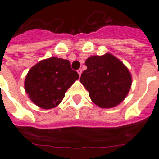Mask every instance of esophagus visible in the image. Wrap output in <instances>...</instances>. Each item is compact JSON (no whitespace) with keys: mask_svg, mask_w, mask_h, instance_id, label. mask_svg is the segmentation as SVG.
I'll use <instances>...</instances> for the list:
<instances>
[{"mask_svg":"<svg viewBox=\"0 0 159 159\" xmlns=\"http://www.w3.org/2000/svg\"><path fill=\"white\" fill-rule=\"evenodd\" d=\"M82 69H78L77 70V73L79 74V76H81V74H82Z\"/></svg>","mask_w":159,"mask_h":159,"instance_id":"esophagus-1","label":"esophagus"}]
</instances>
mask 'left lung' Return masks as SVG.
<instances>
[{"instance_id":"left-lung-1","label":"left lung","mask_w":159,"mask_h":159,"mask_svg":"<svg viewBox=\"0 0 159 159\" xmlns=\"http://www.w3.org/2000/svg\"><path fill=\"white\" fill-rule=\"evenodd\" d=\"M80 82L92 102L101 108H113L125 99L132 84L128 67L110 53L91 56L86 60Z\"/></svg>"}]
</instances>
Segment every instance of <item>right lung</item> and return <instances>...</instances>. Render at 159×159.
<instances>
[{
    "label": "right lung",
    "instance_id": "obj_1",
    "mask_svg": "<svg viewBox=\"0 0 159 159\" xmlns=\"http://www.w3.org/2000/svg\"><path fill=\"white\" fill-rule=\"evenodd\" d=\"M79 78L68 60L53 57L41 60L29 70L25 90L29 98L40 108L48 110L61 103L65 92Z\"/></svg>",
    "mask_w": 159,
    "mask_h": 159
}]
</instances>
